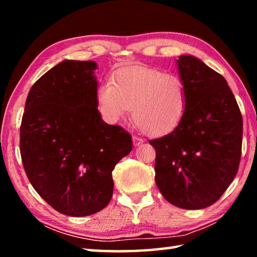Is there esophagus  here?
Returning a JSON list of instances; mask_svg holds the SVG:
<instances>
[{"instance_id": "34e87169", "label": "esophagus", "mask_w": 257, "mask_h": 257, "mask_svg": "<svg viewBox=\"0 0 257 257\" xmlns=\"http://www.w3.org/2000/svg\"><path fill=\"white\" fill-rule=\"evenodd\" d=\"M133 143H134L135 146H139L141 144H143V143H144V141H143L142 138L137 137V136H133Z\"/></svg>"}]
</instances>
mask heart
<instances>
[{"label": "heart", "mask_w": 257, "mask_h": 257, "mask_svg": "<svg viewBox=\"0 0 257 257\" xmlns=\"http://www.w3.org/2000/svg\"><path fill=\"white\" fill-rule=\"evenodd\" d=\"M98 110L107 122L115 123L133 107V119L151 136L171 133L184 118L187 88L175 73L146 67L121 68L96 93Z\"/></svg>", "instance_id": "b5f03b06"}]
</instances>
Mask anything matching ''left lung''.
<instances>
[{
	"label": "left lung",
	"mask_w": 257,
	"mask_h": 257,
	"mask_svg": "<svg viewBox=\"0 0 257 257\" xmlns=\"http://www.w3.org/2000/svg\"><path fill=\"white\" fill-rule=\"evenodd\" d=\"M187 88L181 122L150 141L156 152L155 182L169 203L186 210L214 204L237 175L242 116L227 80L191 55L177 60Z\"/></svg>",
	"instance_id": "1"
}]
</instances>
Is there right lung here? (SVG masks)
Returning a JSON list of instances; mask_svg holds the SVG:
<instances>
[{
  "instance_id": "1",
  "label": "right lung",
  "mask_w": 257,
  "mask_h": 257,
  "mask_svg": "<svg viewBox=\"0 0 257 257\" xmlns=\"http://www.w3.org/2000/svg\"><path fill=\"white\" fill-rule=\"evenodd\" d=\"M94 61L64 60L33 85L20 127V154L34 189L60 213L86 216L113 194L112 171L130 153V134L97 110Z\"/></svg>"
}]
</instances>
